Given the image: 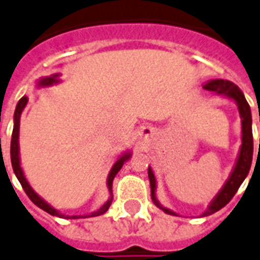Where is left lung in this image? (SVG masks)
I'll return each mask as SVG.
<instances>
[{
    "mask_svg": "<svg viewBox=\"0 0 260 260\" xmlns=\"http://www.w3.org/2000/svg\"><path fill=\"white\" fill-rule=\"evenodd\" d=\"M204 89L207 91L215 92L216 95H222L228 99L236 102L238 107V113L241 117V146H240V151H238L236 164L233 167L232 172L229 175L228 180L224 182L222 189L219 190L218 194L212 199L209 203L208 208L205 209L201 216H208L212 213L218 212L219 209H222L226 204L233 199V196L237 193L238 187L241 186L245 178L249 174L251 164H252V155H253V138H252V114H251V107L248 105L245 96L241 92L236 84L228 80H209L208 82L204 84ZM260 122V117H259ZM259 150H260V139H259ZM259 153V151H257ZM149 179H150V187H151V200L155 204V207H158L161 211H164L168 215H176L178 213L171 211L169 208L164 207L159 203L157 196H155V190H157V180H155L154 172L151 167H149Z\"/></svg>",
    "mask_w": 260,
    "mask_h": 260,
    "instance_id": "left-lung-1",
    "label": "left lung"
}]
</instances>
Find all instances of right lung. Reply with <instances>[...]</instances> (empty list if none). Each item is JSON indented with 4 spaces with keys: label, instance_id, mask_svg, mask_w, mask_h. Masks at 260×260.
<instances>
[{
    "label": "right lung",
    "instance_id": "obj_1",
    "mask_svg": "<svg viewBox=\"0 0 260 260\" xmlns=\"http://www.w3.org/2000/svg\"><path fill=\"white\" fill-rule=\"evenodd\" d=\"M60 80V74H51L48 77H41L38 81H36V86L37 88H45V86H52L55 84H59ZM28 98L27 96H23L20 101L17 102L16 109H15V114H13V131H12V139H11V161H12V168L13 172L16 175L17 180L22 184L23 190L26 191V194L28 196V199L31 200L32 203L37 205L38 208L44 209L45 212L51 213L53 216H59V218H67V219H80V218H93V216H99V215H103V213L110 208L111 201H113V180H114V176L118 174V171L122 168L124 162H126L128 159L131 158L132 153L131 151H125L122 154L117 158L113 167H111L110 172H109V176H107V189H109V200L106 201L101 208L96 209L93 212L86 213V215H73V216H69V215H64V213H60L56 208H53L51 204H48L45 200L42 199L41 196H38L34 189H32L30 183L27 182V179L24 176V172H23L22 165H20V151H19V126H20V115H22L24 107L27 105Z\"/></svg>",
    "mask_w": 260,
    "mask_h": 260
}]
</instances>
